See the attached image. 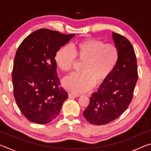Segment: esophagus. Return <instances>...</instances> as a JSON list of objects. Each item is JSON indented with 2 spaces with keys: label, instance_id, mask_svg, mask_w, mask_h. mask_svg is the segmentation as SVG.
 <instances>
[{
  "label": "esophagus",
  "instance_id": "obj_1",
  "mask_svg": "<svg viewBox=\"0 0 151 151\" xmlns=\"http://www.w3.org/2000/svg\"><path fill=\"white\" fill-rule=\"evenodd\" d=\"M80 96L79 94H75L73 93H69L68 94V98L69 99H74V98H77V97Z\"/></svg>",
  "mask_w": 151,
  "mask_h": 151
}]
</instances>
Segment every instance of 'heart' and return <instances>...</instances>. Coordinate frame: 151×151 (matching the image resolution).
Segmentation results:
<instances>
[{"mask_svg":"<svg viewBox=\"0 0 151 151\" xmlns=\"http://www.w3.org/2000/svg\"><path fill=\"white\" fill-rule=\"evenodd\" d=\"M75 58L83 61L82 72L66 76L63 85L68 91L80 94L90 90L94 83H103L109 77L119 61V52L115 45L91 39L70 47H61L56 53L55 61L60 70L68 72L72 68Z\"/></svg>","mask_w":151,"mask_h":151,"instance_id":"obj_1","label":"heart"}]
</instances>
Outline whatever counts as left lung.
Listing matches in <instances>:
<instances>
[{
  "label": "left lung",
  "mask_w": 151,
  "mask_h": 151,
  "mask_svg": "<svg viewBox=\"0 0 151 151\" xmlns=\"http://www.w3.org/2000/svg\"><path fill=\"white\" fill-rule=\"evenodd\" d=\"M112 39L119 52L118 63L109 77L92 94L83 112L85 118L96 125L109 123L126 111L138 79L137 58L131 43L114 32Z\"/></svg>",
  "instance_id": "8db88e82"
}]
</instances>
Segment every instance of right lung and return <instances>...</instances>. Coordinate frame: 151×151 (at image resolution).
<instances>
[{
    "instance_id": "add662e5",
    "label": "right lung",
    "mask_w": 151,
    "mask_h": 151,
    "mask_svg": "<svg viewBox=\"0 0 151 151\" xmlns=\"http://www.w3.org/2000/svg\"><path fill=\"white\" fill-rule=\"evenodd\" d=\"M75 35L39 29L18 48L12 73L14 96L20 111L30 122L43 124L52 121L67 99L68 93L59 87L55 57Z\"/></svg>"
}]
</instances>
